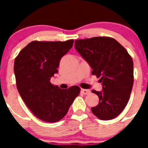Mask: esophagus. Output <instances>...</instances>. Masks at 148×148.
I'll return each instance as SVG.
<instances>
[{
	"label": "esophagus",
	"instance_id": "esophagus-1",
	"mask_svg": "<svg viewBox=\"0 0 148 148\" xmlns=\"http://www.w3.org/2000/svg\"><path fill=\"white\" fill-rule=\"evenodd\" d=\"M81 93H82V94H83V95H89V94H90V90H87V89H81Z\"/></svg>",
	"mask_w": 148,
	"mask_h": 148
}]
</instances>
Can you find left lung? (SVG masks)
<instances>
[{"mask_svg":"<svg viewBox=\"0 0 148 148\" xmlns=\"http://www.w3.org/2000/svg\"><path fill=\"white\" fill-rule=\"evenodd\" d=\"M75 48L100 77L103 90H93L99 103L91 108L101 120H111L122 112L130 98L134 84V64L131 55L119 42L109 37L75 40Z\"/></svg>","mask_w":148,"mask_h":148,"instance_id":"left-lung-1","label":"left lung"}]
</instances>
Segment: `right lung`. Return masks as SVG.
Returning a JSON list of instances; mask_svg holds the SVG:
<instances>
[{
    "mask_svg": "<svg viewBox=\"0 0 148 148\" xmlns=\"http://www.w3.org/2000/svg\"><path fill=\"white\" fill-rule=\"evenodd\" d=\"M73 43L74 40H34L15 58L14 71L18 92L33 114L41 121H59L80 94L78 86L62 90L50 82L58 72L60 59Z\"/></svg>",
    "mask_w": 148,
    "mask_h": 148,
    "instance_id": "add662e5",
    "label": "right lung"
}]
</instances>
